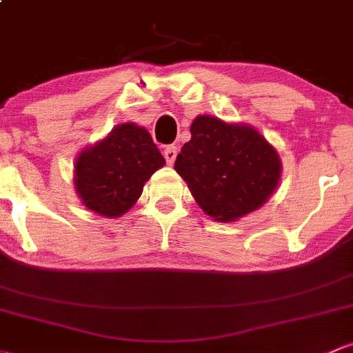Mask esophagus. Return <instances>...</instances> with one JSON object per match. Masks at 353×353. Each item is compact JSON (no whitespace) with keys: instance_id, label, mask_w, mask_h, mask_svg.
<instances>
[{"instance_id":"1","label":"esophagus","mask_w":353,"mask_h":353,"mask_svg":"<svg viewBox=\"0 0 353 353\" xmlns=\"http://www.w3.org/2000/svg\"><path fill=\"white\" fill-rule=\"evenodd\" d=\"M163 154H165V159L168 165H173L176 159V154H178V150L175 146H166L165 151H163Z\"/></svg>"}]
</instances>
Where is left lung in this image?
<instances>
[{"label":"left lung","instance_id":"8db88e82","mask_svg":"<svg viewBox=\"0 0 353 353\" xmlns=\"http://www.w3.org/2000/svg\"><path fill=\"white\" fill-rule=\"evenodd\" d=\"M190 132L175 170L207 216L232 223L275 194L282 175L281 156L255 127L197 115Z\"/></svg>","mask_w":353,"mask_h":353}]
</instances>
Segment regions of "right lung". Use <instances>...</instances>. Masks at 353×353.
<instances>
[{
  "label": "right lung",
  "mask_w": 353,
  "mask_h": 353,
  "mask_svg": "<svg viewBox=\"0 0 353 353\" xmlns=\"http://www.w3.org/2000/svg\"><path fill=\"white\" fill-rule=\"evenodd\" d=\"M165 165L148 129L125 122L76 156L72 181L86 209L115 219L139 201L144 183Z\"/></svg>",
  "instance_id": "add662e5"
}]
</instances>
